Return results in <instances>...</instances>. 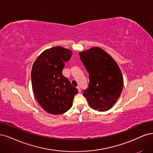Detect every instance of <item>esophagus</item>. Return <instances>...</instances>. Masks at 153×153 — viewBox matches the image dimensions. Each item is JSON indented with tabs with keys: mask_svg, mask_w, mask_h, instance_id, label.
I'll return each instance as SVG.
<instances>
[{
	"mask_svg": "<svg viewBox=\"0 0 153 153\" xmlns=\"http://www.w3.org/2000/svg\"><path fill=\"white\" fill-rule=\"evenodd\" d=\"M77 89H78L79 93H81V88H80L79 86H77Z\"/></svg>",
	"mask_w": 153,
	"mask_h": 153,
	"instance_id": "esophagus-1",
	"label": "esophagus"
}]
</instances>
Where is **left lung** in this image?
<instances>
[{"mask_svg": "<svg viewBox=\"0 0 153 153\" xmlns=\"http://www.w3.org/2000/svg\"><path fill=\"white\" fill-rule=\"evenodd\" d=\"M89 73V83L83 96L95 110H110L120 97L123 87L122 72L117 62L103 49L93 47L79 52Z\"/></svg>", "mask_w": 153, "mask_h": 153, "instance_id": "1", "label": "left lung"}]
</instances>
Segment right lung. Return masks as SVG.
Masks as SVG:
<instances>
[{
	"instance_id": "obj_1",
	"label": "right lung",
	"mask_w": 153,
	"mask_h": 153,
	"mask_svg": "<svg viewBox=\"0 0 153 153\" xmlns=\"http://www.w3.org/2000/svg\"><path fill=\"white\" fill-rule=\"evenodd\" d=\"M72 55L71 50L58 46L45 50L34 62L31 82L35 98L50 114L60 115L69 110L78 90L62 75L65 62Z\"/></svg>"
}]
</instances>
